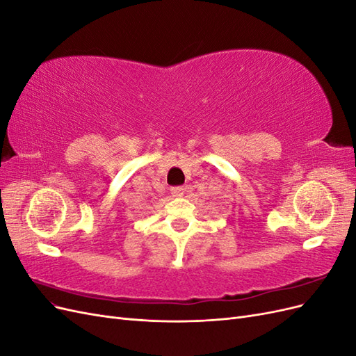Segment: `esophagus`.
<instances>
[{
  "label": "esophagus",
  "mask_w": 356,
  "mask_h": 356,
  "mask_svg": "<svg viewBox=\"0 0 356 356\" xmlns=\"http://www.w3.org/2000/svg\"><path fill=\"white\" fill-rule=\"evenodd\" d=\"M170 193H172V196H175V197H182L186 195V188L184 187H174L170 190Z\"/></svg>",
  "instance_id": "obj_1"
}]
</instances>
